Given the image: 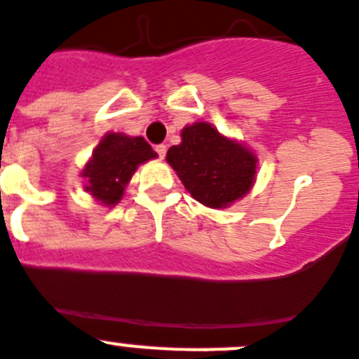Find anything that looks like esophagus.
Masks as SVG:
<instances>
[{
	"label": "esophagus",
	"instance_id": "obj_1",
	"mask_svg": "<svg viewBox=\"0 0 359 359\" xmlns=\"http://www.w3.org/2000/svg\"><path fill=\"white\" fill-rule=\"evenodd\" d=\"M156 151H157V156H159L161 159H164V156H166V147H164V144H157Z\"/></svg>",
	"mask_w": 359,
	"mask_h": 359
}]
</instances>
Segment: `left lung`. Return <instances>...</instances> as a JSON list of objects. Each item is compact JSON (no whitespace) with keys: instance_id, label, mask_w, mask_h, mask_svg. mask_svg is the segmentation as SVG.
Masks as SVG:
<instances>
[{"instance_id":"left-lung-1","label":"left lung","mask_w":359,"mask_h":359,"mask_svg":"<svg viewBox=\"0 0 359 359\" xmlns=\"http://www.w3.org/2000/svg\"><path fill=\"white\" fill-rule=\"evenodd\" d=\"M182 141L168 150L166 161L195 200L212 209L227 208L250 191L257 157L245 144L229 140L212 125H187Z\"/></svg>"}]
</instances>
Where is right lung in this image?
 Instances as JSON below:
<instances>
[{
    "mask_svg": "<svg viewBox=\"0 0 359 359\" xmlns=\"http://www.w3.org/2000/svg\"><path fill=\"white\" fill-rule=\"evenodd\" d=\"M156 157V151L141 135L130 137L119 132H109L103 135L83 168L86 191L105 205H116L137 166Z\"/></svg>",
    "mask_w": 359,
    "mask_h": 359,
    "instance_id": "right-lung-1",
    "label": "right lung"
}]
</instances>
